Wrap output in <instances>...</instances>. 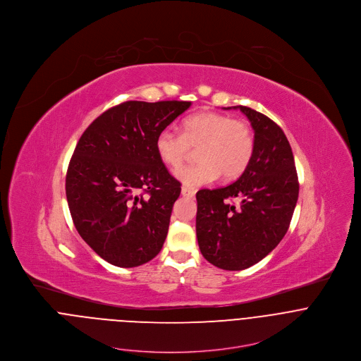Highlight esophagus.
I'll return each instance as SVG.
<instances>
[{"mask_svg": "<svg viewBox=\"0 0 361 361\" xmlns=\"http://www.w3.org/2000/svg\"><path fill=\"white\" fill-rule=\"evenodd\" d=\"M182 196H185V197H193V196H195V190H192V189L183 186V188H182Z\"/></svg>", "mask_w": 361, "mask_h": 361, "instance_id": "1", "label": "esophagus"}]
</instances>
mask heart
Returning a JSON list of instances; mask_svg holds the SVG:
<instances>
[{
  "label": "heart",
  "instance_id": "b5f03b06",
  "mask_svg": "<svg viewBox=\"0 0 361 361\" xmlns=\"http://www.w3.org/2000/svg\"><path fill=\"white\" fill-rule=\"evenodd\" d=\"M182 135L162 129L155 137L158 158L171 169H178L197 150L196 164L180 169L178 179L197 188L214 182L219 175L225 180L239 178L255 153V136L250 126L228 115L203 111L182 122Z\"/></svg>",
  "mask_w": 361,
  "mask_h": 361
}]
</instances>
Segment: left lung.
Listing matches in <instances>:
<instances>
[{"label":"left lung","mask_w":361,"mask_h":361,"mask_svg":"<svg viewBox=\"0 0 361 361\" xmlns=\"http://www.w3.org/2000/svg\"><path fill=\"white\" fill-rule=\"evenodd\" d=\"M233 108L240 109L255 129L252 161L236 182L196 195L200 252L208 262L226 271L246 269L278 246L299 197L295 158L283 130L249 106Z\"/></svg>","instance_id":"1"}]
</instances>
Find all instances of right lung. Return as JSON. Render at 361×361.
<instances>
[{
  "label": "right lung",
  "mask_w": 361,
  "mask_h": 361,
  "mask_svg": "<svg viewBox=\"0 0 361 361\" xmlns=\"http://www.w3.org/2000/svg\"><path fill=\"white\" fill-rule=\"evenodd\" d=\"M190 102H126L94 119L66 172V200L82 239L106 262H149L165 242L176 180L158 158L155 137Z\"/></svg>",
  "instance_id": "right-lung-1"
}]
</instances>
